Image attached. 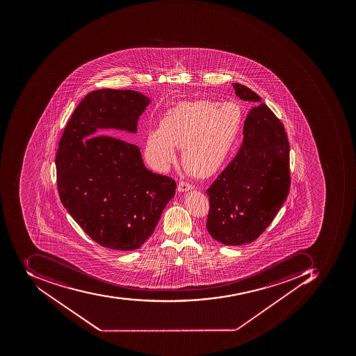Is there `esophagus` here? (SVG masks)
I'll list each match as a JSON object with an SVG mask.
<instances>
[{
	"instance_id": "esophagus-1",
	"label": "esophagus",
	"mask_w": 356,
	"mask_h": 356,
	"mask_svg": "<svg viewBox=\"0 0 356 356\" xmlns=\"http://www.w3.org/2000/svg\"><path fill=\"white\" fill-rule=\"evenodd\" d=\"M193 189V186L191 184H188V182L180 181L178 184V186H177V190L179 192H186L190 191V190Z\"/></svg>"
}]
</instances>
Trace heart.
Instances as JSON below:
<instances>
[{"label":"heart","instance_id":"obj_1","mask_svg":"<svg viewBox=\"0 0 356 356\" xmlns=\"http://www.w3.org/2000/svg\"><path fill=\"white\" fill-rule=\"evenodd\" d=\"M244 112L234 102H181L165 114L160 129H150L145 157L159 172L177 160L175 147L182 149V163L190 174L207 178L229 161L242 129Z\"/></svg>","mask_w":356,"mask_h":356}]
</instances>
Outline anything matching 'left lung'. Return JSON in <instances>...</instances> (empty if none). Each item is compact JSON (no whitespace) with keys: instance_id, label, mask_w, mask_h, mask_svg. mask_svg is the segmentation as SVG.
Listing matches in <instances>:
<instances>
[{"instance_id":"obj_1","label":"left lung","mask_w":356,"mask_h":356,"mask_svg":"<svg viewBox=\"0 0 356 356\" xmlns=\"http://www.w3.org/2000/svg\"><path fill=\"white\" fill-rule=\"evenodd\" d=\"M235 94L254 106L244 124V139L232 162L206 191V227L227 246L260 236L287 199L291 188L289 143L283 124L256 92L233 83Z\"/></svg>"}]
</instances>
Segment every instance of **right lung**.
Masks as SVG:
<instances>
[{
	"instance_id": "1",
	"label": "right lung",
	"mask_w": 356,
	"mask_h": 356,
	"mask_svg": "<svg viewBox=\"0 0 356 356\" xmlns=\"http://www.w3.org/2000/svg\"><path fill=\"white\" fill-rule=\"evenodd\" d=\"M150 102L135 90L90 92L56 154L61 203L92 240L110 250H138L175 195V180L149 170L137 145L115 138L129 140L127 134L137 133Z\"/></svg>"
}]
</instances>
